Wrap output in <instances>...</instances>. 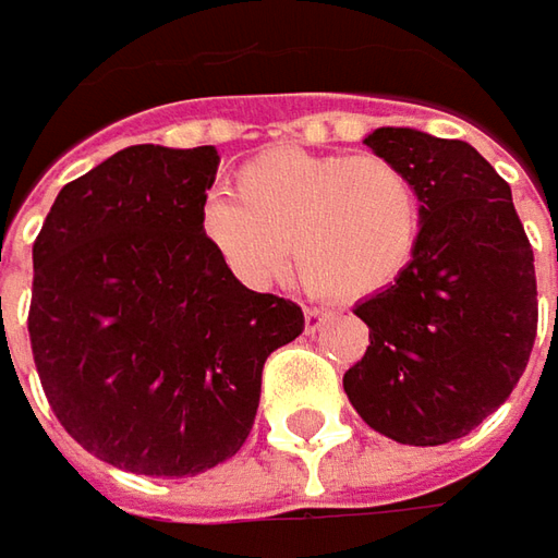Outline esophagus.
Returning <instances> with one entry per match:
<instances>
[{"instance_id": "1", "label": "esophagus", "mask_w": 558, "mask_h": 558, "mask_svg": "<svg viewBox=\"0 0 558 558\" xmlns=\"http://www.w3.org/2000/svg\"><path fill=\"white\" fill-rule=\"evenodd\" d=\"M326 319H329V313L319 311V307H307L304 311V329H307V335H316L323 326H326Z\"/></svg>"}]
</instances>
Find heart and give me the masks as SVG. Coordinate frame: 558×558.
<instances>
[{
  "instance_id": "b5f03b06",
  "label": "heart",
  "mask_w": 558,
  "mask_h": 558,
  "mask_svg": "<svg viewBox=\"0 0 558 558\" xmlns=\"http://www.w3.org/2000/svg\"><path fill=\"white\" fill-rule=\"evenodd\" d=\"M425 204L407 167L375 155L282 145L242 163L232 202L210 198L202 232L245 286L264 289L289 247L304 286L329 301L391 289L416 260Z\"/></svg>"
}]
</instances>
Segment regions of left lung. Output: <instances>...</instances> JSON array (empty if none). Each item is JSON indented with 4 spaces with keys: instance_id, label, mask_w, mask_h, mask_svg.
Returning <instances> with one entry per match:
<instances>
[{
    "instance_id": "1",
    "label": "left lung",
    "mask_w": 558,
    "mask_h": 558,
    "mask_svg": "<svg viewBox=\"0 0 558 558\" xmlns=\"http://www.w3.org/2000/svg\"><path fill=\"white\" fill-rule=\"evenodd\" d=\"M363 142L413 173L425 223L410 269L356 304L369 348L344 391L378 435L438 447L482 425L525 373L537 338L534 251L509 183L469 142L407 126Z\"/></svg>"
}]
</instances>
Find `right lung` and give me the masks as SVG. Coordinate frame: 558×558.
I'll list each match as a JSON object with an SVG mask.
<instances>
[{
	"label": "right lung",
	"mask_w": 558,
	"mask_h": 558,
	"mask_svg": "<svg viewBox=\"0 0 558 558\" xmlns=\"http://www.w3.org/2000/svg\"><path fill=\"white\" fill-rule=\"evenodd\" d=\"M217 148L130 145L68 183L33 242L27 332L64 432L136 475L239 453L267 356L304 332L289 298L245 289L202 232Z\"/></svg>",
	"instance_id": "add662e5"
}]
</instances>
